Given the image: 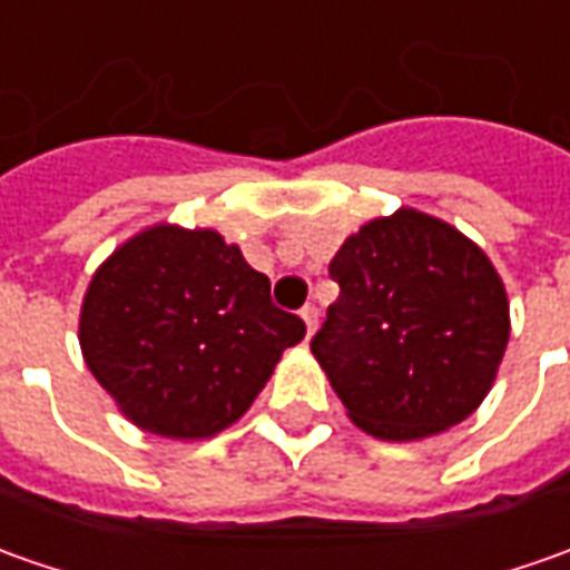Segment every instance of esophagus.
Returning <instances> with one entry per match:
<instances>
[{"mask_svg": "<svg viewBox=\"0 0 570 570\" xmlns=\"http://www.w3.org/2000/svg\"><path fill=\"white\" fill-rule=\"evenodd\" d=\"M302 321H305V334H308V336L315 334V327H317V308H315V305H305V308H302Z\"/></svg>", "mask_w": 570, "mask_h": 570, "instance_id": "1", "label": "esophagus"}]
</instances>
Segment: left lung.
Masks as SVG:
<instances>
[{
  "label": "left lung",
  "instance_id": "obj_1",
  "mask_svg": "<svg viewBox=\"0 0 570 570\" xmlns=\"http://www.w3.org/2000/svg\"><path fill=\"white\" fill-rule=\"evenodd\" d=\"M331 277L312 352L362 431L424 440L478 409L509 343L505 286L478 243L399 208L340 246Z\"/></svg>",
  "mask_w": 570,
  "mask_h": 570
}]
</instances>
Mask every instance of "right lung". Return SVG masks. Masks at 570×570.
<instances>
[{
  "mask_svg": "<svg viewBox=\"0 0 570 570\" xmlns=\"http://www.w3.org/2000/svg\"><path fill=\"white\" fill-rule=\"evenodd\" d=\"M305 336L271 302V281L218 230L155 224L92 274L80 350L139 431L203 440L246 415L271 371Z\"/></svg>",
  "mask_w": 570,
  "mask_h": 570,
  "instance_id": "right-lung-1",
  "label": "right lung"
}]
</instances>
